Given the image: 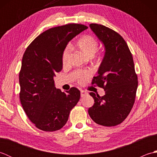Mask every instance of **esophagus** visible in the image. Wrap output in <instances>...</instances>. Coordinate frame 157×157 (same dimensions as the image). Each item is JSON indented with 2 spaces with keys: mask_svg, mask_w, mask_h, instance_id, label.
I'll list each match as a JSON object with an SVG mask.
<instances>
[{
  "mask_svg": "<svg viewBox=\"0 0 157 157\" xmlns=\"http://www.w3.org/2000/svg\"><path fill=\"white\" fill-rule=\"evenodd\" d=\"M87 92H86L84 90H81V93H80V95H81V97H84L86 95H87Z\"/></svg>",
  "mask_w": 157,
  "mask_h": 157,
  "instance_id": "1",
  "label": "esophagus"
}]
</instances>
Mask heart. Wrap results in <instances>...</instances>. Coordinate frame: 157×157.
<instances>
[{
    "label": "heart",
    "mask_w": 157,
    "mask_h": 157,
    "mask_svg": "<svg viewBox=\"0 0 157 157\" xmlns=\"http://www.w3.org/2000/svg\"><path fill=\"white\" fill-rule=\"evenodd\" d=\"M77 46L79 49L84 53V54L88 56V57L91 58L95 55V53L97 51L98 47V43L96 40L95 38L90 35H85L79 40L77 42ZM70 50L69 48H66L65 51H63L62 55V61L63 64L67 61L68 56L69 55ZM90 76L89 72H84L81 73L78 75L79 81L80 82H84L85 79Z\"/></svg>",
    "instance_id": "1"
}]
</instances>
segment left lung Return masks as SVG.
<instances>
[{"mask_svg":"<svg viewBox=\"0 0 157 157\" xmlns=\"http://www.w3.org/2000/svg\"><path fill=\"white\" fill-rule=\"evenodd\" d=\"M90 28L105 46V55L92 84L105 91L100 96L90 92L94 104L88 114L97 124L115 126L128 116L134 106L138 88L134 60L121 36L102 25L91 23Z\"/></svg>","mask_w":157,"mask_h":157,"instance_id":"obj_1","label":"left lung"}]
</instances>
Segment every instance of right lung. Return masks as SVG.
<instances>
[{
    "instance_id": "obj_1",
    "label": "right lung",
    "mask_w": 157,
    "mask_h": 157,
    "mask_svg": "<svg viewBox=\"0 0 157 157\" xmlns=\"http://www.w3.org/2000/svg\"><path fill=\"white\" fill-rule=\"evenodd\" d=\"M82 24H67L48 29L26 48L19 72V98L29 119L46 132L61 129L80 98L76 88L63 92L54 77L63 68L62 55L69 42L85 29Z\"/></svg>"
}]
</instances>
